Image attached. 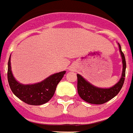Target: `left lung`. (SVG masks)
<instances>
[{
  "label": "left lung",
  "mask_w": 133,
  "mask_h": 133,
  "mask_svg": "<svg viewBox=\"0 0 133 133\" xmlns=\"http://www.w3.org/2000/svg\"><path fill=\"white\" fill-rule=\"evenodd\" d=\"M119 51L122 58L123 70L121 78L114 86L109 88H101L91 84L84 79L81 75L77 74V92L79 96L84 101L92 104H102L109 102L118 94L123 85L125 77L126 62L123 53L122 52L121 45L118 43Z\"/></svg>",
  "instance_id": "8db88e82"
}]
</instances>
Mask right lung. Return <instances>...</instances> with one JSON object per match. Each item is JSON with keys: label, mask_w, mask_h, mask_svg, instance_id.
<instances>
[{"label": "right lung", "mask_w": 133, "mask_h": 133, "mask_svg": "<svg viewBox=\"0 0 133 133\" xmlns=\"http://www.w3.org/2000/svg\"><path fill=\"white\" fill-rule=\"evenodd\" d=\"M65 72V71H62L53 74L43 81L35 84H23L13 76L11 70L10 56L8 63V80L12 93L24 103L34 106L46 104L51 99L57 85Z\"/></svg>", "instance_id": "obj_1"}]
</instances>
